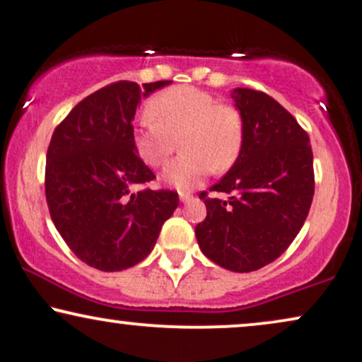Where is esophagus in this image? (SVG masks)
<instances>
[{"label": "esophagus", "mask_w": 362, "mask_h": 362, "mask_svg": "<svg viewBox=\"0 0 362 362\" xmlns=\"http://www.w3.org/2000/svg\"><path fill=\"white\" fill-rule=\"evenodd\" d=\"M180 198H181L182 203H188V202H191V199H193V194H191V193H181Z\"/></svg>", "instance_id": "obj_1"}]
</instances>
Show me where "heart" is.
I'll return each instance as SVG.
<instances>
[{
	"mask_svg": "<svg viewBox=\"0 0 362 362\" xmlns=\"http://www.w3.org/2000/svg\"><path fill=\"white\" fill-rule=\"evenodd\" d=\"M245 124L240 110L218 102L213 93L191 86L173 87L153 97L147 115L132 132V144L151 168H163L177 149L163 180L177 189H191L208 173H225L242 153Z\"/></svg>",
	"mask_w": 362,
	"mask_h": 362,
	"instance_id": "1",
	"label": "heart"
}]
</instances>
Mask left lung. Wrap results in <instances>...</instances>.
Masks as SVG:
<instances>
[{
	"instance_id": "1",
	"label": "left lung",
	"mask_w": 362,
	"mask_h": 362,
	"mask_svg": "<svg viewBox=\"0 0 362 362\" xmlns=\"http://www.w3.org/2000/svg\"><path fill=\"white\" fill-rule=\"evenodd\" d=\"M231 99L245 124L242 153L209 191L206 218L194 228L209 260L231 272H253L276 260L304 225L314 198L309 134L267 93L235 88Z\"/></svg>"
}]
</instances>
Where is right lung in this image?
Segmentation results:
<instances>
[{
    "instance_id": "add662e5",
    "label": "right lung",
    "mask_w": 362,
    "mask_h": 362,
    "mask_svg": "<svg viewBox=\"0 0 362 362\" xmlns=\"http://www.w3.org/2000/svg\"><path fill=\"white\" fill-rule=\"evenodd\" d=\"M171 80H119L90 93L53 131L45 166L52 221L80 260L119 272L144 260L164 221L180 204L171 189L146 186L156 174L132 144V119L142 95Z\"/></svg>"
}]
</instances>
